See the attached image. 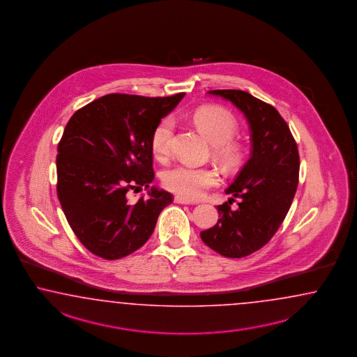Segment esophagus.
<instances>
[{"label":"esophagus","mask_w":357,"mask_h":357,"mask_svg":"<svg viewBox=\"0 0 357 357\" xmlns=\"http://www.w3.org/2000/svg\"><path fill=\"white\" fill-rule=\"evenodd\" d=\"M174 202L175 204H182V205H191V204H195V202L187 200V199H183L181 196H175Z\"/></svg>","instance_id":"34e87169"}]
</instances>
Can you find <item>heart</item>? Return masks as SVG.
I'll return each mask as SVG.
<instances>
[{
    "label": "heart",
    "mask_w": 357,
    "mask_h": 357,
    "mask_svg": "<svg viewBox=\"0 0 357 357\" xmlns=\"http://www.w3.org/2000/svg\"><path fill=\"white\" fill-rule=\"evenodd\" d=\"M192 121L201 134L213 144L218 160L226 166H235L241 160L243 151L236 143L237 121L235 116L220 107H201L192 114ZM174 121L166 117L158 122L151 137L153 156L165 160L170 153V139ZM219 182L217 172L209 167H197L190 164H178L167 169L162 174L166 190L174 192L187 200H197L205 192Z\"/></svg>",
    "instance_id": "heart-1"
}]
</instances>
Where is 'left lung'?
Returning <instances> with one entry per match:
<instances>
[{
  "label": "left lung",
  "instance_id": "8db88e82",
  "mask_svg": "<svg viewBox=\"0 0 357 357\" xmlns=\"http://www.w3.org/2000/svg\"><path fill=\"white\" fill-rule=\"evenodd\" d=\"M245 114L252 131V153L226 190L229 200L218 205L217 225L200 236L227 258H243L259 250L278 232L296 195L299 153L278 109L243 90H211ZM235 198L239 208L230 209Z\"/></svg>",
  "mask_w": 357,
  "mask_h": 357
}]
</instances>
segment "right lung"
<instances>
[{
  "instance_id": "1",
  "label": "right lung",
  "mask_w": 357,
  "mask_h": 357,
  "mask_svg": "<svg viewBox=\"0 0 357 357\" xmlns=\"http://www.w3.org/2000/svg\"><path fill=\"white\" fill-rule=\"evenodd\" d=\"M108 94L70 117L56 156V192L72 231L89 252L120 259L147 243L172 193L151 187L130 203L127 192L155 179L152 131L182 100Z\"/></svg>"
}]
</instances>
